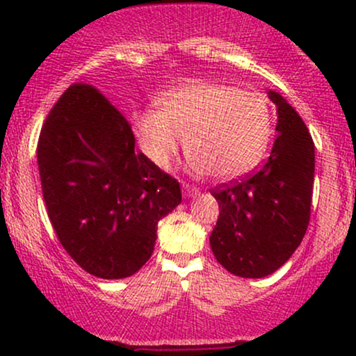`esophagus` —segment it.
<instances>
[{"label": "esophagus", "instance_id": "1", "mask_svg": "<svg viewBox=\"0 0 356 356\" xmlns=\"http://www.w3.org/2000/svg\"><path fill=\"white\" fill-rule=\"evenodd\" d=\"M182 192H184V195H186V197H191V195L199 194V189H197V187L191 186V184L182 182Z\"/></svg>", "mask_w": 356, "mask_h": 356}]
</instances>
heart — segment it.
Masks as SVG:
<instances>
[{
	"label": "heart",
	"mask_w": 356,
	"mask_h": 356,
	"mask_svg": "<svg viewBox=\"0 0 356 356\" xmlns=\"http://www.w3.org/2000/svg\"><path fill=\"white\" fill-rule=\"evenodd\" d=\"M130 124L154 164L169 165L187 138L195 169L216 179L251 169L271 136V112L263 95L206 80L182 81L167 90L159 108L132 113Z\"/></svg>",
	"instance_id": "heart-1"
}]
</instances>
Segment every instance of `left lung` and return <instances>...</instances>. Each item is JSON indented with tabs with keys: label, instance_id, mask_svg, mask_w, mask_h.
<instances>
[{
	"label": "left lung",
	"instance_id": "1",
	"mask_svg": "<svg viewBox=\"0 0 356 356\" xmlns=\"http://www.w3.org/2000/svg\"><path fill=\"white\" fill-rule=\"evenodd\" d=\"M277 136L263 165L211 194L219 218L209 236L222 268L241 277H264L291 257L303 241L312 216L314 142L296 110L280 93Z\"/></svg>",
	"mask_w": 356,
	"mask_h": 356
}]
</instances>
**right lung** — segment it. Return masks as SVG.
I'll return each mask as SVG.
<instances>
[{"label": "right lung", "instance_id": "add662e5", "mask_svg": "<svg viewBox=\"0 0 356 356\" xmlns=\"http://www.w3.org/2000/svg\"><path fill=\"white\" fill-rule=\"evenodd\" d=\"M38 169L60 244L102 280L144 266L157 222L182 201L177 179L136 149L130 122L87 83L70 85L48 113Z\"/></svg>", "mask_w": 356, "mask_h": 356}]
</instances>
